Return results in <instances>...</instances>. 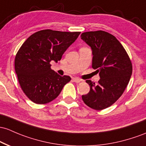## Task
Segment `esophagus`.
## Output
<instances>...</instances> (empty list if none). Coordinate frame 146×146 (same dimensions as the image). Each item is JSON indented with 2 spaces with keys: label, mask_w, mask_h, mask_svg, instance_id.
I'll return each instance as SVG.
<instances>
[{
  "label": "esophagus",
  "mask_w": 146,
  "mask_h": 146,
  "mask_svg": "<svg viewBox=\"0 0 146 146\" xmlns=\"http://www.w3.org/2000/svg\"><path fill=\"white\" fill-rule=\"evenodd\" d=\"M73 80L75 82L79 83V82H80L82 81V80L79 79V78H73Z\"/></svg>",
  "instance_id": "esophagus-1"
}]
</instances>
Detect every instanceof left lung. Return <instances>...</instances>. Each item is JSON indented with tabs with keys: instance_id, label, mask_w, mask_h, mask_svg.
<instances>
[{
	"instance_id": "8db88e82",
	"label": "left lung",
	"mask_w": 146,
	"mask_h": 146,
	"mask_svg": "<svg viewBox=\"0 0 146 146\" xmlns=\"http://www.w3.org/2000/svg\"><path fill=\"white\" fill-rule=\"evenodd\" d=\"M81 39L92 50V68L100 78L97 84L86 81L90 91L82 98L88 107L104 110L122 96L132 76V62L122 44L107 32H86L81 35Z\"/></svg>"
}]
</instances>
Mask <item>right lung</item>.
Returning a JSON list of instances; mask_svg holds the SVG:
<instances>
[{
	"label": "right lung",
	"mask_w": 146,
	"mask_h": 146,
	"mask_svg": "<svg viewBox=\"0 0 146 146\" xmlns=\"http://www.w3.org/2000/svg\"><path fill=\"white\" fill-rule=\"evenodd\" d=\"M80 32L43 30L30 36L17 52L15 71L21 87L31 101L46 104L60 95L64 86L70 81L51 69V61L57 62Z\"/></svg>",
	"instance_id": "add662e5"
}]
</instances>
